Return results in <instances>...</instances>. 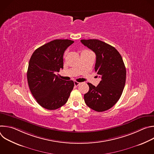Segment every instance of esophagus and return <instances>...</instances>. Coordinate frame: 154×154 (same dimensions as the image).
<instances>
[{"label": "esophagus", "instance_id": "obj_1", "mask_svg": "<svg viewBox=\"0 0 154 154\" xmlns=\"http://www.w3.org/2000/svg\"><path fill=\"white\" fill-rule=\"evenodd\" d=\"M80 84V82H76V81H75V82H74V85H75V86H79Z\"/></svg>", "mask_w": 154, "mask_h": 154}]
</instances>
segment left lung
<instances>
[{"label": "left lung", "mask_w": 154, "mask_h": 154, "mask_svg": "<svg viewBox=\"0 0 154 154\" xmlns=\"http://www.w3.org/2000/svg\"><path fill=\"white\" fill-rule=\"evenodd\" d=\"M80 41L96 54L94 69L101 77L97 86L88 83L90 89L84 95L85 102L96 112L106 111L116 104L124 90L126 69L122 58L114 47L102 41L93 39Z\"/></svg>", "instance_id": "8db88e82"}]
</instances>
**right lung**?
<instances>
[{
    "label": "right lung",
    "mask_w": 154,
    "mask_h": 154,
    "mask_svg": "<svg viewBox=\"0 0 154 154\" xmlns=\"http://www.w3.org/2000/svg\"><path fill=\"white\" fill-rule=\"evenodd\" d=\"M74 42L69 39H55L33 53L27 73L30 90L43 108L56 109L67 102L74 86L72 80L65 81L55 73L63 69V54Z\"/></svg>",
    "instance_id": "1"
}]
</instances>
